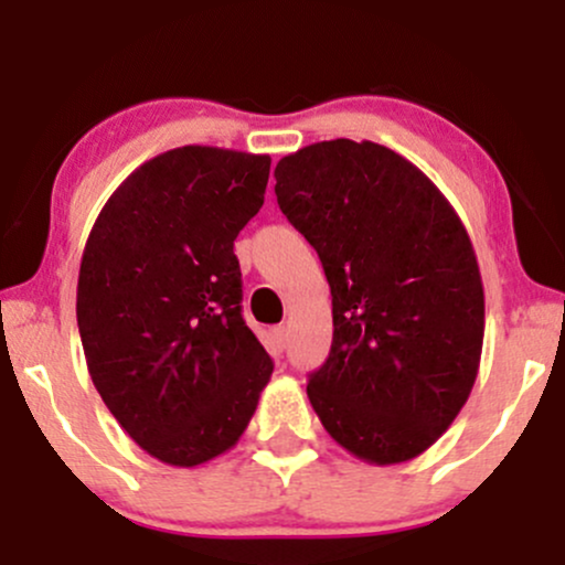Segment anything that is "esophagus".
<instances>
[{
	"label": "esophagus",
	"instance_id": "34e87169",
	"mask_svg": "<svg viewBox=\"0 0 565 565\" xmlns=\"http://www.w3.org/2000/svg\"><path fill=\"white\" fill-rule=\"evenodd\" d=\"M287 340H289V327H276V330H273V343H276V349L278 351H284L287 349Z\"/></svg>",
	"mask_w": 565,
	"mask_h": 565
}]
</instances>
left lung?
I'll return each instance as SVG.
<instances>
[{
  "label": "left lung",
  "instance_id": "1",
  "mask_svg": "<svg viewBox=\"0 0 565 565\" xmlns=\"http://www.w3.org/2000/svg\"><path fill=\"white\" fill-rule=\"evenodd\" d=\"M273 177L332 292V349L308 399L349 454L411 461L454 424L480 367L486 295L467 227L424 171L375 141L302 147Z\"/></svg>",
  "mask_w": 565,
  "mask_h": 565
}]
</instances>
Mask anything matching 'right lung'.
Here are the masks:
<instances>
[{"label": "right lung", "instance_id": "right-lung-1", "mask_svg": "<svg viewBox=\"0 0 565 565\" xmlns=\"http://www.w3.org/2000/svg\"><path fill=\"white\" fill-rule=\"evenodd\" d=\"M270 158L177 147L120 184L85 244L77 327L93 386L158 461L198 467L238 443L273 359L241 316L233 241Z\"/></svg>", "mask_w": 565, "mask_h": 565}]
</instances>
